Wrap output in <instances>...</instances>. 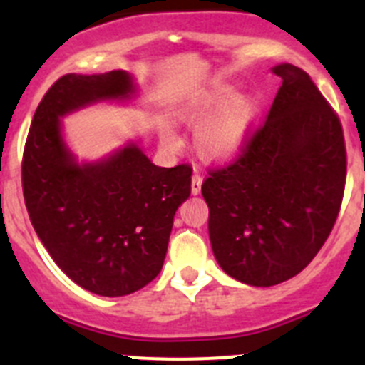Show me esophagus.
Instances as JSON below:
<instances>
[{
	"label": "esophagus",
	"mask_w": 365,
	"mask_h": 365,
	"mask_svg": "<svg viewBox=\"0 0 365 365\" xmlns=\"http://www.w3.org/2000/svg\"><path fill=\"white\" fill-rule=\"evenodd\" d=\"M201 186H202V177L199 175V173H193V177H192V193L193 195L201 193Z\"/></svg>",
	"instance_id": "34e87169"
}]
</instances>
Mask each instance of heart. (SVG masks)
Returning <instances> with one entry per match:
<instances>
[{
  "label": "heart",
  "mask_w": 365,
  "mask_h": 365,
  "mask_svg": "<svg viewBox=\"0 0 365 365\" xmlns=\"http://www.w3.org/2000/svg\"><path fill=\"white\" fill-rule=\"evenodd\" d=\"M230 82H215L179 106L186 124L197 125L193 146L202 159L227 163L235 159L252 138L261 115V100L254 93H237ZM160 138L166 146H175L177 137L164 128Z\"/></svg>",
  "instance_id": "b5f03b06"
}]
</instances>
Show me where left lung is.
I'll list each match as a JSON object with an SVG mask.
<instances>
[{
    "mask_svg": "<svg viewBox=\"0 0 365 365\" xmlns=\"http://www.w3.org/2000/svg\"><path fill=\"white\" fill-rule=\"evenodd\" d=\"M282 78L265 124L230 166L202 182L214 256L252 287L291 279L329 237L346 186V144L336 113L309 74L278 63Z\"/></svg>",
    "mask_w": 365,
    "mask_h": 365,
    "instance_id": "1",
    "label": "left lung"
}]
</instances>
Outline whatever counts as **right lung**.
<instances>
[{
	"instance_id": "right-lung-1",
	"label": "right lung",
	"mask_w": 365,
	"mask_h": 365,
	"mask_svg": "<svg viewBox=\"0 0 365 365\" xmlns=\"http://www.w3.org/2000/svg\"><path fill=\"white\" fill-rule=\"evenodd\" d=\"M135 96L125 71L62 76L34 113L21 166L29 217L47 252L76 285L109 298L157 278L173 215L192 192V166H157L137 140L80 163L62 118Z\"/></svg>"
}]
</instances>
